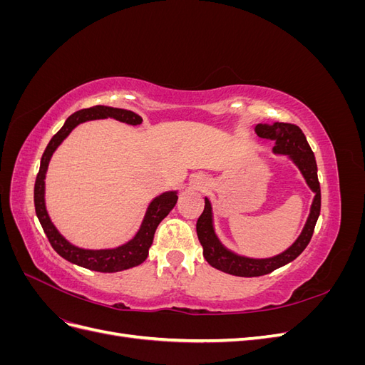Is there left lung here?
I'll return each mask as SVG.
<instances>
[{"mask_svg": "<svg viewBox=\"0 0 365 365\" xmlns=\"http://www.w3.org/2000/svg\"><path fill=\"white\" fill-rule=\"evenodd\" d=\"M256 134L260 138L272 140L275 143V153H283V155L291 157V160L298 165V169L302 170L307 185L314 190L315 197L311 207V215L307 217L300 237L294 242L291 248L271 259L242 257L228 251L220 244L213 230L212 205L205 197L204 212L197 217L196 222V233L204 248V257L213 268L231 275H237V277H259V275L269 274L300 256L312 239L319 210H322V190H319L317 175V161L303 130L291 123H259L256 126Z\"/></svg>", "mask_w": 365, "mask_h": 365, "instance_id": "obj_1", "label": "left lung"}]
</instances>
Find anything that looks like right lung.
I'll return each mask as SVG.
<instances>
[{"mask_svg":"<svg viewBox=\"0 0 365 365\" xmlns=\"http://www.w3.org/2000/svg\"><path fill=\"white\" fill-rule=\"evenodd\" d=\"M108 117L123 121V123H128V125H140L143 121V118L138 114L128 111V109L111 108V106H103V105H97L93 108L76 111L67 118V121H65L63 126L56 132V134L53 135L46 150H43L42 158H41V168L35 181L36 216L53 250L65 260L97 272L123 271V269L134 268L137 264L145 262L149 254V248L152 245L153 235H155L158 224L169 215V212L176 204V200H178L176 192H165L158 197H155L148 208V213L145 216V220H143L141 228L137 233V236L132 240H129L128 244L114 250H96V251L82 250L71 245L68 240H65V237L61 236L56 227L51 224L46 210V201H43V185H46L43 180H46V172L48 168L50 158L53 155V152L56 150L58 146L63 141V138H67V135L77 125L83 123L86 120L108 118Z\"/></svg>","mask_w":365,"mask_h":365,"instance_id":"right-lung-1","label":"right lung"}]
</instances>
